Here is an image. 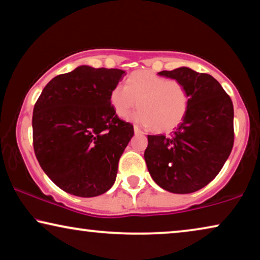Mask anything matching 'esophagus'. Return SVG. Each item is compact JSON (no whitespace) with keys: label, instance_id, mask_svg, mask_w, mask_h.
<instances>
[{"label":"esophagus","instance_id":"34e87169","mask_svg":"<svg viewBox=\"0 0 260 260\" xmlns=\"http://www.w3.org/2000/svg\"><path fill=\"white\" fill-rule=\"evenodd\" d=\"M134 133L138 134V136H143V134H144L143 131H141L140 128L137 127V126H134Z\"/></svg>","mask_w":260,"mask_h":260}]
</instances>
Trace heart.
I'll use <instances>...</instances> for the list:
<instances>
[{"label": "heart", "instance_id": "heart-1", "mask_svg": "<svg viewBox=\"0 0 260 260\" xmlns=\"http://www.w3.org/2000/svg\"><path fill=\"white\" fill-rule=\"evenodd\" d=\"M110 105L117 116L126 117L137 105L134 122L166 132L184 120L190 96L185 86L152 71H136L110 92Z\"/></svg>", "mask_w": 260, "mask_h": 260}]
</instances>
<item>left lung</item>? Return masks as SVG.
<instances>
[{
    "label": "left lung",
    "instance_id": "left-lung-1",
    "mask_svg": "<svg viewBox=\"0 0 260 260\" xmlns=\"http://www.w3.org/2000/svg\"><path fill=\"white\" fill-rule=\"evenodd\" d=\"M158 75L176 79L190 96L184 120L170 137L147 136L148 172L166 191L190 193L219 174L234 143V109L230 96L210 75L182 67Z\"/></svg>",
    "mask_w": 260,
    "mask_h": 260
}]
</instances>
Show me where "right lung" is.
<instances>
[{"instance_id": "obj_1", "label": "right lung", "mask_w": 260, "mask_h": 260, "mask_svg": "<svg viewBox=\"0 0 260 260\" xmlns=\"http://www.w3.org/2000/svg\"><path fill=\"white\" fill-rule=\"evenodd\" d=\"M123 70L81 65L45 86L33 109V146L47 177L61 190L94 197L112 188L117 164L134 136L110 92Z\"/></svg>"}]
</instances>
